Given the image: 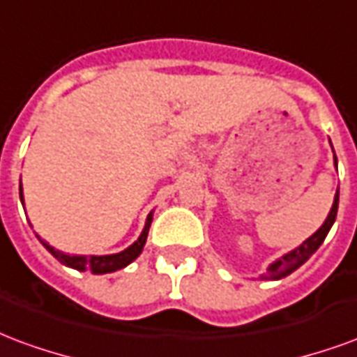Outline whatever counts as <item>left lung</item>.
Returning <instances> with one entry per match:
<instances>
[{
    "label": "left lung",
    "instance_id": "obj_1",
    "mask_svg": "<svg viewBox=\"0 0 357 357\" xmlns=\"http://www.w3.org/2000/svg\"><path fill=\"white\" fill-rule=\"evenodd\" d=\"M335 166H337V156H335ZM337 210H338V189L337 195H335V202H333V206H331V212L327 220L323 222V225L317 229V231L312 235V237H307L298 248H294L291 250L289 255L281 256L279 260H275L273 264H269L268 273H264L260 275V279H271V281H277V279H283V277L291 275L294 269H298L302 264L306 262L310 256L314 255L317 248L321 247V243L327 237V233L335 224V220H337Z\"/></svg>",
    "mask_w": 357,
    "mask_h": 357
}]
</instances>
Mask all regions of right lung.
Masks as SVG:
<instances>
[{
    "label": "right lung",
    "instance_id": "right-lung-1",
    "mask_svg": "<svg viewBox=\"0 0 357 357\" xmlns=\"http://www.w3.org/2000/svg\"><path fill=\"white\" fill-rule=\"evenodd\" d=\"M20 191V202L24 204V199H22V183L19 185ZM151 222H153V212L147 216V222H145V227H143V231H141L139 239L135 241L133 245L122 250V252H118V255H107V256H70L65 255V252H61L55 247H51L50 243H45V241L40 237V235H36L40 243H42L43 247L50 250L51 255L57 258L59 262L65 264L68 268L78 269V271H91V273H112V271H116V269L126 268L128 264H132L137 256L141 255V250L145 247V243H147V235H149V227H151Z\"/></svg>",
    "mask_w": 357,
    "mask_h": 357
}]
</instances>
